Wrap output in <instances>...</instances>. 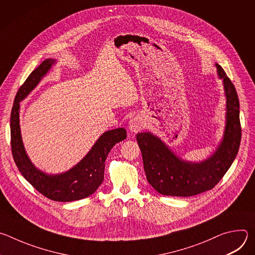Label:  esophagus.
<instances>
[{"instance_id":"1","label":"esophagus","mask_w":255,"mask_h":255,"mask_svg":"<svg viewBox=\"0 0 255 255\" xmlns=\"http://www.w3.org/2000/svg\"><path fill=\"white\" fill-rule=\"evenodd\" d=\"M128 126H129V130H130L131 132H133V133L139 132V131L142 130L143 127H144L142 119H141L140 117H138V116H136V117L130 119Z\"/></svg>"}]
</instances>
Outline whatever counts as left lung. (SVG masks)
I'll return each mask as SVG.
<instances>
[{"mask_svg":"<svg viewBox=\"0 0 255 255\" xmlns=\"http://www.w3.org/2000/svg\"><path fill=\"white\" fill-rule=\"evenodd\" d=\"M215 65L226 96V124L223 139L210 157L200 162L186 161L151 132L136 136L148 183L161 195L191 197L212 190L238 153L241 140L238 96L224 69L218 63Z\"/></svg>","mask_w":255,"mask_h":255,"instance_id":"left-lung-1","label":"left lung"}]
</instances>
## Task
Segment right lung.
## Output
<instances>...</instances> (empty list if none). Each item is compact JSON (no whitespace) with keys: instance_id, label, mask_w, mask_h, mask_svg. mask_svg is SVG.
Masks as SVG:
<instances>
[{"instance_id":"1","label":"right lung","mask_w":255,"mask_h":255,"mask_svg":"<svg viewBox=\"0 0 255 255\" xmlns=\"http://www.w3.org/2000/svg\"><path fill=\"white\" fill-rule=\"evenodd\" d=\"M55 59H45L33 70L19 89L11 112V147L14 161L30 185L40 194L56 202H72L94 194L104 180L106 158L114 145L124 140L126 130L117 128L103 133L88 154L69 170L48 174L32 163L26 153L20 129V102L24 100L47 74Z\"/></svg>"}]
</instances>
